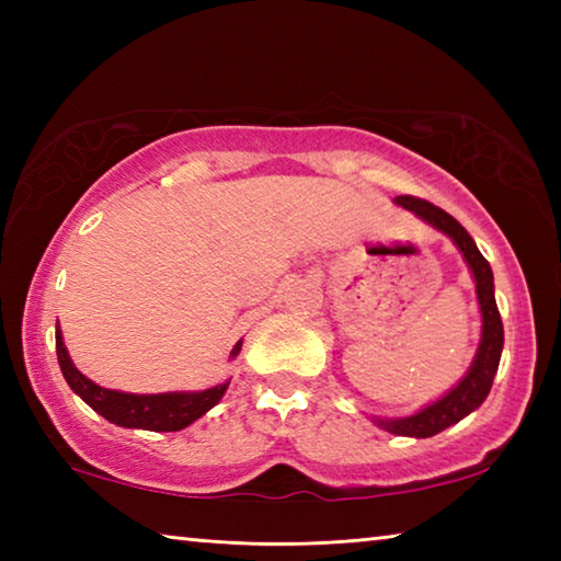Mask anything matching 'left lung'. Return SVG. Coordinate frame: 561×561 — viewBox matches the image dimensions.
<instances>
[{
	"label": "left lung",
	"mask_w": 561,
	"mask_h": 561,
	"mask_svg": "<svg viewBox=\"0 0 561 561\" xmlns=\"http://www.w3.org/2000/svg\"><path fill=\"white\" fill-rule=\"evenodd\" d=\"M396 205L405 207L408 213L421 217L423 222L433 225L435 230L448 234L450 240L458 244V250L462 252V257H465V262H468V267L472 272L474 291H478V304H480V314H482V336H480L478 354H474V358H472L470 371L460 378V383L455 386L453 391L438 398V401H433L425 408H421V411L413 415L374 417L378 428H383L393 435H408V438H431V435L450 428V425L462 421L465 415H470L474 408H480L482 401H485L490 388H492V378H495L497 366H500L502 344H505V331H502V319H500L497 301H495V279H492L490 262L482 257L478 244H474L468 230H465V227L455 220L453 215L440 210V207H435L428 201H421V197L398 195Z\"/></svg>",
	"instance_id": "1"
}]
</instances>
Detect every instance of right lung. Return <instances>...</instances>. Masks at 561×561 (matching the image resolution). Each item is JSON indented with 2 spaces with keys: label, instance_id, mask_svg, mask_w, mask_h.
Wrapping results in <instances>:
<instances>
[{
  "label": "right lung",
  "instance_id": "add662e5",
  "mask_svg": "<svg viewBox=\"0 0 561 561\" xmlns=\"http://www.w3.org/2000/svg\"><path fill=\"white\" fill-rule=\"evenodd\" d=\"M242 341H237L230 358L240 354ZM56 356H59L61 374L66 383L71 386L76 396L83 398V403H89L93 411L106 417V421L121 425V428H140V431H183L190 423H195L197 417L205 415L213 405L220 403L227 386L217 383L205 391H175V393H123L111 391V388H101L93 383L91 378L83 376L79 368L73 366L69 351L64 346L61 331L56 329Z\"/></svg>",
  "mask_w": 561,
  "mask_h": 561
}]
</instances>
